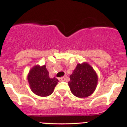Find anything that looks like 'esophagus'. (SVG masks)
Masks as SVG:
<instances>
[{
    "mask_svg": "<svg viewBox=\"0 0 127 127\" xmlns=\"http://www.w3.org/2000/svg\"><path fill=\"white\" fill-rule=\"evenodd\" d=\"M67 76H63V77H59V78H58V80L60 81H65V79H67Z\"/></svg>",
    "mask_w": 127,
    "mask_h": 127,
    "instance_id": "obj_1",
    "label": "esophagus"
}]
</instances>
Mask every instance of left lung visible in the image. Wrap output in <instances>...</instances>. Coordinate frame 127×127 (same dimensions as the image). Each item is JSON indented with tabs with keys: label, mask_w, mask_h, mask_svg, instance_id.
Segmentation results:
<instances>
[{
	"label": "left lung",
	"mask_w": 127,
	"mask_h": 127,
	"mask_svg": "<svg viewBox=\"0 0 127 127\" xmlns=\"http://www.w3.org/2000/svg\"><path fill=\"white\" fill-rule=\"evenodd\" d=\"M68 84L70 91L77 97H87L97 87L98 77L94 69L87 63L77 64Z\"/></svg>",
	"instance_id": "8db88e82"
}]
</instances>
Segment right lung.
I'll list each match as a JSON object with an SVG mask.
<instances>
[{
    "label": "right lung",
    "instance_id": "1",
    "mask_svg": "<svg viewBox=\"0 0 127 127\" xmlns=\"http://www.w3.org/2000/svg\"><path fill=\"white\" fill-rule=\"evenodd\" d=\"M28 81L32 92L41 97L51 95L58 82L56 77L50 78L46 65L33 67L29 72Z\"/></svg>",
    "mask_w": 127,
    "mask_h": 127
}]
</instances>
